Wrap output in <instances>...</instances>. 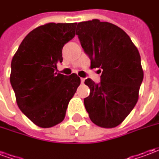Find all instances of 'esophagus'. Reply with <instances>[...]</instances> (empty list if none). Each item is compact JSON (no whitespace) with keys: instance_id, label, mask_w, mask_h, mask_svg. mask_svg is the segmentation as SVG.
Instances as JSON below:
<instances>
[{"instance_id":"34e87169","label":"esophagus","mask_w":159,"mask_h":159,"mask_svg":"<svg viewBox=\"0 0 159 159\" xmlns=\"http://www.w3.org/2000/svg\"><path fill=\"white\" fill-rule=\"evenodd\" d=\"M84 81H85V79H84V78H81V83H84Z\"/></svg>"}]
</instances>
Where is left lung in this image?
Here are the masks:
<instances>
[{
	"instance_id": "8db88e82",
	"label": "left lung",
	"mask_w": 159,
	"mask_h": 159,
	"mask_svg": "<svg viewBox=\"0 0 159 159\" xmlns=\"http://www.w3.org/2000/svg\"><path fill=\"white\" fill-rule=\"evenodd\" d=\"M76 36L91 60L100 68V83H84L90 94L84 99L89 118L101 128H115L133 110L144 73L137 48L125 31L108 22L93 19L77 24Z\"/></svg>"
}]
</instances>
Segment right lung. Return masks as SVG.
Wrapping results in <instances>:
<instances>
[{
	"instance_id": "add662e5",
	"label": "right lung",
	"mask_w": 159,
	"mask_h": 159,
	"mask_svg": "<svg viewBox=\"0 0 159 159\" xmlns=\"http://www.w3.org/2000/svg\"><path fill=\"white\" fill-rule=\"evenodd\" d=\"M76 23H48L31 30L12 57L10 83L17 105L33 123L51 128L66 117L70 100L81 83L75 73L54 72L62 49L76 35Z\"/></svg>"
}]
</instances>
